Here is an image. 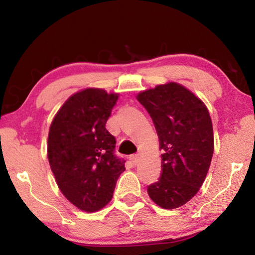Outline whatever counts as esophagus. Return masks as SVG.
I'll list each match as a JSON object with an SVG mask.
<instances>
[{
  "instance_id": "1",
  "label": "esophagus",
  "mask_w": 255,
  "mask_h": 255,
  "mask_svg": "<svg viewBox=\"0 0 255 255\" xmlns=\"http://www.w3.org/2000/svg\"><path fill=\"white\" fill-rule=\"evenodd\" d=\"M138 160H139V155H138V154H132V155L130 156V161H131L132 164H137V163H138Z\"/></svg>"
}]
</instances>
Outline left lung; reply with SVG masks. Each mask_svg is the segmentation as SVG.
Wrapping results in <instances>:
<instances>
[{
  "label": "left lung",
  "instance_id": "8db88e82",
  "mask_svg": "<svg viewBox=\"0 0 255 255\" xmlns=\"http://www.w3.org/2000/svg\"><path fill=\"white\" fill-rule=\"evenodd\" d=\"M154 124L162 149V172L147 186L153 202L175 209L195 196L213 154V128L204 103L176 83L159 85L137 95Z\"/></svg>",
  "mask_w": 255,
  "mask_h": 255
}]
</instances>
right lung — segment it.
<instances>
[{
    "label": "right lung",
    "instance_id": "1",
    "mask_svg": "<svg viewBox=\"0 0 255 255\" xmlns=\"http://www.w3.org/2000/svg\"><path fill=\"white\" fill-rule=\"evenodd\" d=\"M118 94L87 88L70 96L52 121L47 157L60 191L86 212L99 211L113 196L125 161L106 128Z\"/></svg>",
    "mask_w": 255,
    "mask_h": 255
}]
</instances>
